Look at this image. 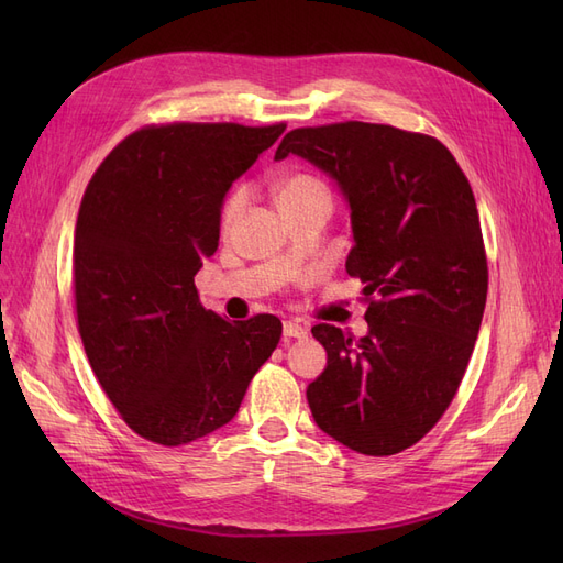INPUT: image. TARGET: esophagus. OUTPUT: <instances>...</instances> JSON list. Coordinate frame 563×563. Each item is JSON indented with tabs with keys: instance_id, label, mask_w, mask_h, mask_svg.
I'll return each instance as SVG.
<instances>
[{
	"instance_id": "1",
	"label": "esophagus",
	"mask_w": 563,
	"mask_h": 563,
	"mask_svg": "<svg viewBox=\"0 0 563 563\" xmlns=\"http://www.w3.org/2000/svg\"><path fill=\"white\" fill-rule=\"evenodd\" d=\"M284 335L286 338H308V327L288 319V321H284Z\"/></svg>"
}]
</instances>
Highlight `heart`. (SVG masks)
Listing matches in <instances>:
<instances>
[{
  "label": "heart",
  "mask_w": 563,
  "mask_h": 563,
  "mask_svg": "<svg viewBox=\"0 0 563 563\" xmlns=\"http://www.w3.org/2000/svg\"><path fill=\"white\" fill-rule=\"evenodd\" d=\"M314 190H323V185L310 176H294V178H286L277 185V203L279 201H286L291 197H298V195H305V192H314ZM244 201V195L242 192H234L228 203H225V220H230L236 211H240Z\"/></svg>",
  "instance_id": "obj_1"
}]
</instances>
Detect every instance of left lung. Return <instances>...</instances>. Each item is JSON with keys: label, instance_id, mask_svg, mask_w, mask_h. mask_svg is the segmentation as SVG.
Masks as SVG:
<instances>
[{"label": "left lung", "instance_id": "left-lung-1", "mask_svg": "<svg viewBox=\"0 0 563 563\" xmlns=\"http://www.w3.org/2000/svg\"><path fill=\"white\" fill-rule=\"evenodd\" d=\"M296 155L343 195L364 282L368 333L331 323L312 335L327 368L308 385L319 430L364 455L413 446L444 416L479 335L488 269L472 187L437 139L385 124L294 129L275 159Z\"/></svg>", "mask_w": 563, "mask_h": 563}]
</instances>
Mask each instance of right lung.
I'll return each instance as SVG.
<instances>
[{
	"instance_id": "1",
	"label": "right lung",
	"mask_w": 563,
	"mask_h": 563,
	"mask_svg": "<svg viewBox=\"0 0 563 563\" xmlns=\"http://www.w3.org/2000/svg\"><path fill=\"white\" fill-rule=\"evenodd\" d=\"M286 124H166L119 143L84 192L75 298L84 350L129 428L180 446L228 424L275 352L282 321L201 308L195 275L220 211Z\"/></svg>"
}]
</instances>
